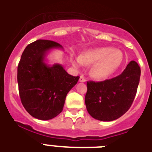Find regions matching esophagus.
Returning a JSON list of instances; mask_svg holds the SVG:
<instances>
[{"mask_svg": "<svg viewBox=\"0 0 152 152\" xmlns=\"http://www.w3.org/2000/svg\"><path fill=\"white\" fill-rule=\"evenodd\" d=\"M79 81H80V82H85L86 81L85 77H84L83 75H80V78H79Z\"/></svg>", "mask_w": 152, "mask_h": 152, "instance_id": "obj_1", "label": "esophagus"}]
</instances>
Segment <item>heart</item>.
Masks as SVG:
<instances>
[{
    "label": "heart",
    "instance_id": "heart-1",
    "mask_svg": "<svg viewBox=\"0 0 152 152\" xmlns=\"http://www.w3.org/2000/svg\"><path fill=\"white\" fill-rule=\"evenodd\" d=\"M123 54L121 51L110 47H102L86 51L74 62L75 67H80L82 64H94L91 70L92 77L96 79H105L110 76L121 66Z\"/></svg>",
    "mask_w": 152,
    "mask_h": 152
}]
</instances>
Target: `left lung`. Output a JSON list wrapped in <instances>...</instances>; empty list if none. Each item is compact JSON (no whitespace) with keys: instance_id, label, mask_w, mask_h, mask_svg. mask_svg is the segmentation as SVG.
<instances>
[{"instance_id":"8db88e82","label":"left lung","mask_w":152,"mask_h":152,"mask_svg":"<svg viewBox=\"0 0 152 152\" xmlns=\"http://www.w3.org/2000/svg\"><path fill=\"white\" fill-rule=\"evenodd\" d=\"M141 69L131 61L121 75L100 82L88 81L85 104L93 118L113 121L121 117L132 104L139 84Z\"/></svg>"}]
</instances>
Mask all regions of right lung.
<instances>
[{
    "label": "right lung",
    "mask_w": 152,
    "mask_h": 152,
    "mask_svg": "<svg viewBox=\"0 0 152 152\" xmlns=\"http://www.w3.org/2000/svg\"><path fill=\"white\" fill-rule=\"evenodd\" d=\"M53 49H62L50 40L39 39L26 47L17 67V82L23 106L33 117L49 120L62 111L68 93L79 76L68 74L60 64L49 65L45 56Z\"/></svg>",
    "instance_id": "right-lung-1"
}]
</instances>
